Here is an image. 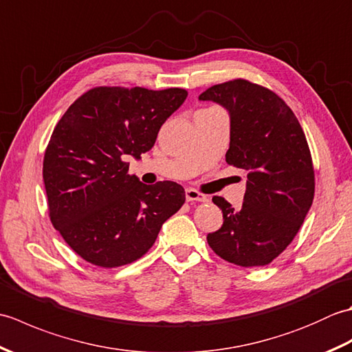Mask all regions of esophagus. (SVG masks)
Masks as SVG:
<instances>
[{
	"instance_id": "esophagus-1",
	"label": "esophagus",
	"mask_w": 352,
	"mask_h": 352,
	"mask_svg": "<svg viewBox=\"0 0 352 352\" xmlns=\"http://www.w3.org/2000/svg\"><path fill=\"white\" fill-rule=\"evenodd\" d=\"M186 199H188L189 203H195V201H198V203H206L208 198L206 195H203V193H199L198 190L189 188V189H186Z\"/></svg>"
}]
</instances>
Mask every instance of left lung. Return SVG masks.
<instances>
[{"label":"left lung","mask_w":352,"mask_h":352,"mask_svg":"<svg viewBox=\"0 0 352 352\" xmlns=\"http://www.w3.org/2000/svg\"><path fill=\"white\" fill-rule=\"evenodd\" d=\"M199 100L213 101L228 111L226 160L248 178L242 207L213 197L223 223L208 233L207 242L230 263L269 265L294 241L315 197L307 139L278 95L246 80L208 87Z\"/></svg>","instance_id":"1"}]
</instances>
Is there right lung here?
Returning <instances> with one entry per match:
<instances>
[{
  "label": "right lung",
  "mask_w": 352,
  "mask_h": 352,
  "mask_svg": "<svg viewBox=\"0 0 352 352\" xmlns=\"http://www.w3.org/2000/svg\"><path fill=\"white\" fill-rule=\"evenodd\" d=\"M186 96L178 87H95L56 125L43 157L50 218L89 263L118 267L140 258L184 204L180 184H144L125 159L154 146Z\"/></svg>",
  "instance_id": "add662e5"
}]
</instances>
